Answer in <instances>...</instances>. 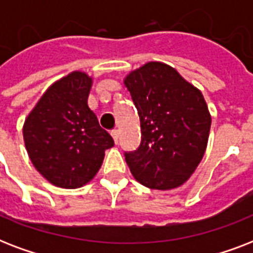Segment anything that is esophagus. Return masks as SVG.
<instances>
[{
	"mask_svg": "<svg viewBox=\"0 0 253 253\" xmlns=\"http://www.w3.org/2000/svg\"><path fill=\"white\" fill-rule=\"evenodd\" d=\"M111 136L114 139L115 143H118V139H119V131L118 130H113L111 131Z\"/></svg>",
	"mask_w": 253,
	"mask_h": 253,
	"instance_id": "34e87169",
	"label": "esophagus"
}]
</instances>
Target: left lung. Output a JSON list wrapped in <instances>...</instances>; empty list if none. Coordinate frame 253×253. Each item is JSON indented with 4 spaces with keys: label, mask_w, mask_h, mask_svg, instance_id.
Wrapping results in <instances>:
<instances>
[{
    "label": "left lung",
    "mask_w": 253,
    "mask_h": 253,
    "mask_svg": "<svg viewBox=\"0 0 253 253\" xmlns=\"http://www.w3.org/2000/svg\"><path fill=\"white\" fill-rule=\"evenodd\" d=\"M140 119L142 142L126 152L135 180L169 190L189 180L208 147L211 115L200 89L176 69L150 61L125 79Z\"/></svg>",
    "instance_id": "1"
}]
</instances>
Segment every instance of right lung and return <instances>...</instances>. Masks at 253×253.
<instances>
[{"label": "right lung", "mask_w": 253, "mask_h": 253, "mask_svg": "<svg viewBox=\"0 0 253 253\" xmlns=\"http://www.w3.org/2000/svg\"><path fill=\"white\" fill-rule=\"evenodd\" d=\"M93 79L75 71L44 91L23 125L29 158L45 180L59 188L87 184L114 146L87 106Z\"/></svg>", "instance_id": "obj_1"}]
</instances>
